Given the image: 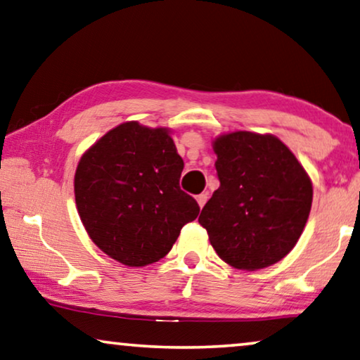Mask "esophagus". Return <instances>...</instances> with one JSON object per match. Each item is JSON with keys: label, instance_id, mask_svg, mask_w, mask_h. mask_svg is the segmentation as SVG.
I'll use <instances>...</instances> for the list:
<instances>
[{"label": "esophagus", "instance_id": "34e87169", "mask_svg": "<svg viewBox=\"0 0 360 360\" xmlns=\"http://www.w3.org/2000/svg\"><path fill=\"white\" fill-rule=\"evenodd\" d=\"M207 198H208V194L205 192V194H198L197 195V203H198V207H203L207 203Z\"/></svg>", "mask_w": 360, "mask_h": 360}]
</instances>
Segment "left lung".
<instances>
[{
	"mask_svg": "<svg viewBox=\"0 0 360 360\" xmlns=\"http://www.w3.org/2000/svg\"><path fill=\"white\" fill-rule=\"evenodd\" d=\"M219 187L202 208L218 257L239 270H260L292 250L312 207V182L271 134L238 131L214 139Z\"/></svg>",
	"mask_w": 360,
	"mask_h": 360,
	"instance_id": "1",
	"label": "left lung"
}]
</instances>
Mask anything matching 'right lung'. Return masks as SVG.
Wrapping results in <instances>:
<instances>
[{"mask_svg":"<svg viewBox=\"0 0 360 360\" xmlns=\"http://www.w3.org/2000/svg\"><path fill=\"white\" fill-rule=\"evenodd\" d=\"M184 162L165 127L122 122L82 155L74 178L90 239L122 265L146 266L168 254L200 207L179 187Z\"/></svg>","mask_w":360,"mask_h":360,"instance_id":"1","label":"right lung"}]
</instances>
